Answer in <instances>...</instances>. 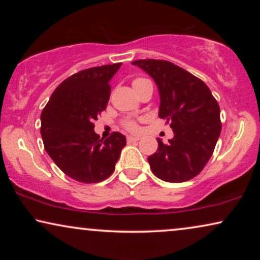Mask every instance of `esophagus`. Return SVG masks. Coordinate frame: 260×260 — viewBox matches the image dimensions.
<instances>
[{
  "instance_id": "1",
  "label": "esophagus",
  "mask_w": 260,
  "mask_h": 260,
  "mask_svg": "<svg viewBox=\"0 0 260 260\" xmlns=\"http://www.w3.org/2000/svg\"><path fill=\"white\" fill-rule=\"evenodd\" d=\"M126 141H127V143H133V142L140 141V137H136V136H127V137H126Z\"/></svg>"
}]
</instances>
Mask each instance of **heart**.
Returning a JSON list of instances; mask_svg holds the SVG:
<instances>
[{
	"mask_svg": "<svg viewBox=\"0 0 260 260\" xmlns=\"http://www.w3.org/2000/svg\"><path fill=\"white\" fill-rule=\"evenodd\" d=\"M147 79H144V78H136V79H135L134 81H133V86H134V88L137 86V85H140V84H142L143 83V81H145ZM123 125L126 127L127 130H130V131H136L137 130V124L134 122V120H125V122L123 123Z\"/></svg>",
	"mask_w": 260,
	"mask_h": 260,
	"instance_id": "b5f03b06",
	"label": "heart"
}]
</instances>
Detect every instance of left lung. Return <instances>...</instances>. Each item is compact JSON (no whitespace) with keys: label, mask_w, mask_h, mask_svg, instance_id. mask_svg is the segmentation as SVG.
<instances>
[{"label":"left lung","mask_w":260,"mask_h":260,"mask_svg":"<svg viewBox=\"0 0 260 260\" xmlns=\"http://www.w3.org/2000/svg\"><path fill=\"white\" fill-rule=\"evenodd\" d=\"M155 80L159 92L158 117L170 124L174 137L148 157L152 173L167 182H184L200 174L221 133L220 108L201 79L166 60L131 62Z\"/></svg>","instance_id":"left-lung-1"}]
</instances>
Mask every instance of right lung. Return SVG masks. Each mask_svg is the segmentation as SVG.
<instances>
[{"label": "right lung", "instance_id": "1", "mask_svg": "<svg viewBox=\"0 0 260 260\" xmlns=\"http://www.w3.org/2000/svg\"><path fill=\"white\" fill-rule=\"evenodd\" d=\"M122 62L83 70L62 81L41 112L46 151L60 170L83 183H97L115 170L126 138L112 133L105 141L94 120L108 105L110 80Z\"/></svg>", "mask_w": 260, "mask_h": 260}]
</instances>
